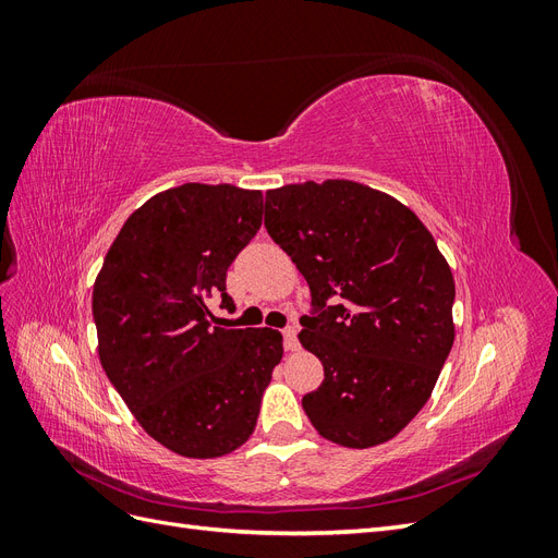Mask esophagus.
<instances>
[{"label": "esophagus", "mask_w": 558, "mask_h": 558, "mask_svg": "<svg viewBox=\"0 0 558 558\" xmlns=\"http://www.w3.org/2000/svg\"><path fill=\"white\" fill-rule=\"evenodd\" d=\"M283 347H286V351H298L300 349L295 326H289V328L283 330Z\"/></svg>", "instance_id": "esophagus-1"}]
</instances>
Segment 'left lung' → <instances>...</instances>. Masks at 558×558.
Listing matches in <instances>:
<instances>
[{"mask_svg": "<svg viewBox=\"0 0 558 558\" xmlns=\"http://www.w3.org/2000/svg\"><path fill=\"white\" fill-rule=\"evenodd\" d=\"M265 228L312 291L300 344L324 363L302 410L326 440L367 449L428 402L453 344V275L416 214L359 181L265 193Z\"/></svg>", "mask_w": 558, "mask_h": 558, "instance_id": "obj_1", "label": "left lung"}]
</instances>
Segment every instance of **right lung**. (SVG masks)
Masks as SVG:
<instances>
[{"label": "right lung", "instance_id": "obj_1", "mask_svg": "<svg viewBox=\"0 0 558 558\" xmlns=\"http://www.w3.org/2000/svg\"><path fill=\"white\" fill-rule=\"evenodd\" d=\"M263 193L183 183L146 199L118 232L93 286L97 351L140 426L185 459H216L256 428L283 356L272 328L211 326L207 295L253 240Z\"/></svg>", "mask_w": 558, "mask_h": 558}]
</instances>
